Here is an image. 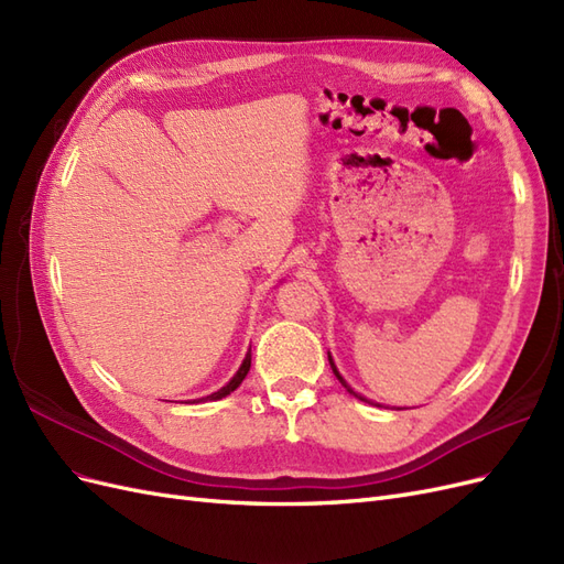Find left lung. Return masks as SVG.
Wrapping results in <instances>:
<instances>
[{
	"mask_svg": "<svg viewBox=\"0 0 564 564\" xmlns=\"http://www.w3.org/2000/svg\"><path fill=\"white\" fill-rule=\"evenodd\" d=\"M329 365H332V369H334V373H336V379H338V381H340V386H344V388H346V390H348V392H350V395H355V398H357V400H362V402H369V400H367V398H362V395H360V392H355V390H352V388H350V386H348V381H346V379H344V377H340V373H338V369H336V365H334V360H332V355H329Z\"/></svg>",
	"mask_w": 564,
	"mask_h": 564,
	"instance_id": "1",
	"label": "left lung"
}]
</instances>
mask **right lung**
<instances>
[{"instance_id": "obj_1", "label": "right lung", "mask_w": 564, "mask_h": 564, "mask_svg": "<svg viewBox=\"0 0 564 564\" xmlns=\"http://www.w3.org/2000/svg\"><path fill=\"white\" fill-rule=\"evenodd\" d=\"M249 367H251V348H249V352H247V357L242 360V365H240V369H237V373L235 377L220 388V390H216V392H212V395H207V398H199L197 402H216V400H220V398H226V395H230V392L240 386L242 381H245V377L249 373Z\"/></svg>"}]
</instances>
